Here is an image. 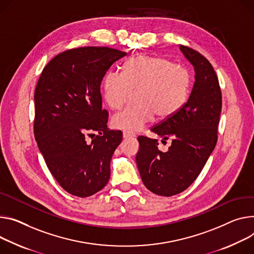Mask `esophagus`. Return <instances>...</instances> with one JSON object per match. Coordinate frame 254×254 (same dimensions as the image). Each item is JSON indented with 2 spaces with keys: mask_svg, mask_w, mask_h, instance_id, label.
Returning <instances> with one entry per match:
<instances>
[{
  "mask_svg": "<svg viewBox=\"0 0 254 254\" xmlns=\"http://www.w3.org/2000/svg\"><path fill=\"white\" fill-rule=\"evenodd\" d=\"M123 136H124V139L127 140V139H130V137H134L135 134H133V133H131L129 131H124Z\"/></svg>",
  "mask_w": 254,
  "mask_h": 254,
  "instance_id": "obj_1",
  "label": "esophagus"
}]
</instances>
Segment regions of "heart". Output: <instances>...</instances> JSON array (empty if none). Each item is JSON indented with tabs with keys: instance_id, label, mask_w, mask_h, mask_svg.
I'll return each instance as SVG.
<instances>
[{
	"instance_id": "heart-1",
	"label": "heart",
	"mask_w": 254,
	"mask_h": 254,
	"mask_svg": "<svg viewBox=\"0 0 254 254\" xmlns=\"http://www.w3.org/2000/svg\"><path fill=\"white\" fill-rule=\"evenodd\" d=\"M190 77L186 68L162 57L141 55L127 61L123 73L109 71L102 81L103 98L112 109L127 101L137 90L135 101L115 113L111 123L115 128L136 131L150 123L156 114L168 119L187 102Z\"/></svg>"
}]
</instances>
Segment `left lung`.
Wrapping results in <instances>:
<instances>
[{"label": "left lung", "instance_id": "obj_1", "mask_svg": "<svg viewBox=\"0 0 254 254\" xmlns=\"http://www.w3.org/2000/svg\"><path fill=\"white\" fill-rule=\"evenodd\" d=\"M194 67V84L187 103L172 117L152 127L170 139L167 152L158 149V140L141 135L135 156L145 187L155 194L171 196L186 190L196 179L216 147L222 110V93L213 65L196 51L180 45Z\"/></svg>", "mask_w": 254, "mask_h": 254}]
</instances>
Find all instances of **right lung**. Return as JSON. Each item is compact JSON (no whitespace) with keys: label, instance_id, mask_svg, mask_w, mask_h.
<instances>
[{"label":"right lung","instance_id":"obj_1","mask_svg":"<svg viewBox=\"0 0 254 254\" xmlns=\"http://www.w3.org/2000/svg\"><path fill=\"white\" fill-rule=\"evenodd\" d=\"M127 53L86 47L65 51L44 66L34 92V136L51 173L68 193L87 197L110 177V160L123 141L107 128L100 85ZM99 135L90 143L85 135Z\"/></svg>","mask_w":254,"mask_h":254}]
</instances>
